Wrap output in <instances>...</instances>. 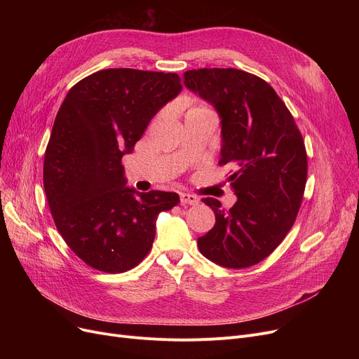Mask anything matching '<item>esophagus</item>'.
Wrapping results in <instances>:
<instances>
[{"instance_id":"34e87169","label":"esophagus","mask_w":359,"mask_h":359,"mask_svg":"<svg viewBox=\"0 0 359 359\" xmlns=\"http://www.w3.org/2000/svg\"><path fill=\"white\" fill-rule=\"evenodd\" d=\"M199 199L191 194H180V203L182 205H196Z\"/></svg>"}]
</instances>
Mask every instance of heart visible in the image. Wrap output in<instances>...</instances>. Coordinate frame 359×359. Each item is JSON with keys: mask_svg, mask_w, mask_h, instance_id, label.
Returning a JSON list of instances; mask_svg holds the SVG:
<instances>
[{"mask_svg": "<svg viewBox=\"0 0 359 359\" xmlns=\"http://www.w3.org/2000/svg\"><path fill=\"white\" fill-rule=\"evenodd\" d=\"M201 111H210V110L206 109L205 106H201V104H195V106H192V107L189 109V111H187V113H201Z\"/></svg>", "mask_w": 359, "mask_h": 359, "instance_id": "obj_1", "label": "heart"}]
</instances>
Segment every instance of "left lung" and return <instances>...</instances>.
Here are the masks:
<instances>
[{
    "instance_id": "obj_1",
    "label": "left lung",
    "mask_w": 359,
    "mask_h": 359,
    "mask_svg": "<svg viewBox=\"0 0 359 359\" xmlns=\"http://www.w3.org/2000/svg\"><path fill=\"white\" fill-rule=\"evenodd\" d=\"M184 86L211 103L221 119L219 165L237 202L224 210L203 198L215 225L198 238L201 253L219 266L241 269L268 257L295 222L307 180V153L291 111L257 75L236 68L183 74Z\"/></svg>"
}]
</instances>
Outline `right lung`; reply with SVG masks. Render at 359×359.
Wrapping results in <instances>:
<instances>
[{"instance_id":"right-lung-1","label":"right lung","mask_w":359,"mask_h":359,"mask_svg":"<svg viewBox=\"0 0 359 359\" xmlns=\"http://www.w3.org/2000/svg\"><path fill=\"white\" fill-rule=\"evenodd\" d=\"M182 91L175 72L109 68L75 84L55 118L43 186L56 229L88 266L121 273L153 248L156 221L175 192L125 187L130 154L156 113Z\"/></svg>"}]
</instances>
